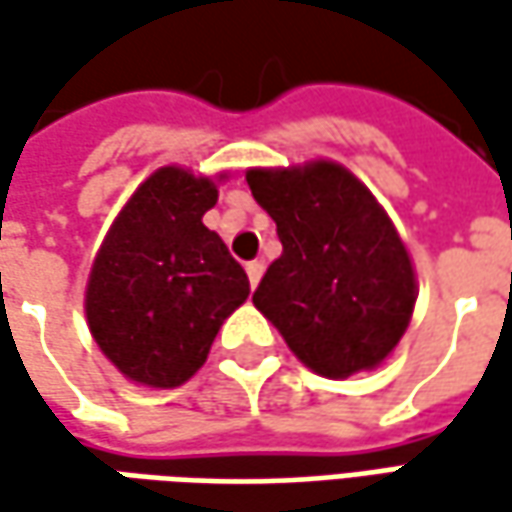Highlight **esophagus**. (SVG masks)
Masks as SVG:
<instances>
[{"label": "esophagus", "instance_id": "1", "mask_svg": "<svg viewBox=\"0 0 512 512\" xmlns=\"http://www.w3.org/2000/svg\"><path fill=\"white\" fill-rule=\"evenodd\" d=\"M245 270H247V279H250V285L256 287L259 285V279H262V273H265V265H262V262H247Z\"/></svg>", "mask_w": 512, "mask_h": 512}]
</instances>
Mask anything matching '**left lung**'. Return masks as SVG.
Instances as JSON below:
<instances>
[{
    "instance_id": "1",
    "label": "left lung",
    "mask_w": 512,
    "mask_h": 512,
    "mask_svg": "<svg viewBox=\"0 0 512 512\" xmlns=\"http://www.w3.org/2000/svg\"><path fill=\"white\" fill-rule=\"evenodd\" d=\"M247 185L282 242L253 305L310 370L342 379L376 367L410 322L416 276L373 193L333 162L250 170Z\"/></svg>"
}]
</instances>
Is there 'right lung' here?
<instances>
[{
  "mask_svg": "<svg viewBox=\"0 0 512 512\" xmlns=\"http://www.w3.org/2000/svg\"><path fill=\"white\" fill-rule=\"evenodd\" d=\"M216 199L210 179L156 170L130 196L93 262L85 296L90 333L130 382H187L250 293L242 265L202 225Z\"/></svg>",
  "mask_w": 512,
  "mask_h": 512,
  "instance_id": "1",
  "label": "right lung"
}]
</instances>
